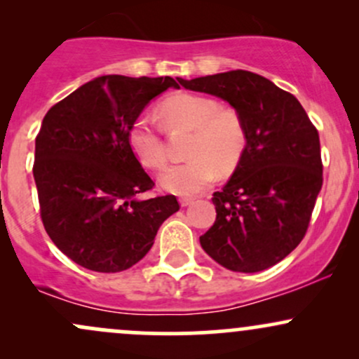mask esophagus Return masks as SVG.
Returning <instances> with one entry per match:
<instances>
[{
  "label": "esophagus",
  "instance_id": "esophagus-1",
  "mask_svg": "<svg viewBox=\"0 0 359 359\" xmlns=\"http://www.w3.org/2000/svg\"><path fill=\"white\" fill-rule=\"evenodd\" d=\"M180 205H182V208H187V205H191L192 203H194V199L192 197H180Z\"/></svg>",
  "mask_w": 359,
  "mask_h": 359
}]
</instances>
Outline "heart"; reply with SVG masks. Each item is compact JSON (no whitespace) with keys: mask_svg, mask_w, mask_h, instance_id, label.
Returning a JSON list of instances; mask_svg holds the SVG:
<instances>
[{"mask_svg":"<svg viewBox=\"0 0 359 359\" xmlns=\"http://www.w3.org/2000/svg\"><path fill=\"white\" fill-rule=\"evenodd\" d=\"M163 123L170 130H189L191 160L168 167L160 185L177 196L203 192L216 179V172L228 174L240 162L246 147L245 119L236 109L203 94H175L160 104ZM128 143L138 162L148 168H162L167 162L162 130L148 114H140L128 130Z\"/></svg>","mask_w":359,"mask_h":359,"instance_id":"1","label":"heart"}]
</instances>
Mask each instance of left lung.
<instances>
[{
  "instance_id": "8db88e82",
  "label": "left lung",
  "mask_w": 359,
  "mask_h": 359,
  "mask_svg": "<svg viewBox=\"0 0 359 359\" xmlns=\"http://www.w3.org/2000/svg\"><path fill=\"white\" fill-rule=\"evenodd\" d=\"M180 84L228 101L246 125L245 151L214 192L216 221L201 246L231 271L270 269L306 236L323 187L319 133L297 97L258 74L238 69Z\"/></svg>"
}]
</instances>
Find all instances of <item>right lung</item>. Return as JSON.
Returning <instances> with one entry per match:
<instances>
[{"instance_id":"1","label":"right lung","mask_w":359,"mask_h":359,"mask_svg":"<svg viewBox=\"0 0 359 359\" xmlns=\"http://www.w3.org/2000/svg\"><path fill=\"white\" fill-rule=\"evenodd\" d=\"M168 88L179 89L168 76H101L45 114L34 163L40 216L57 248L84 269L128 270L179 211L175 196L138 199L155 184L128 143L135 118Z\"/></svg>"}]
</instances>
